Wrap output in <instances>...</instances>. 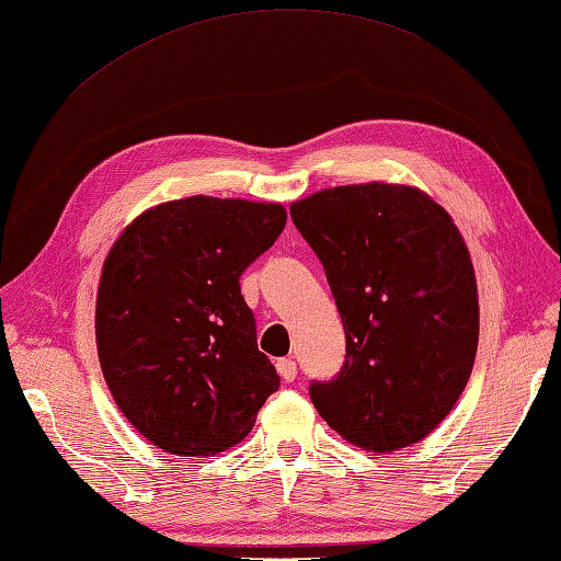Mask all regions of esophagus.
I'll use <instances>...</instances> for the list:
<instances>
[{
  "label": "esophagus",
  "instance_id": "esophagus-1",
  "mask_svg": "<svg viewBox=\"0 0 561 561\" xmlns=\"http://www.w3.org/2000/svg\"><path fill=\"white\" fill-rule=\"evenodd\" d=\"M277 373L282 375L284 382H291L294 378H297V363H294L291 358H282V360H277Z\"/></svg>",
  "mask_w": 561,
  "mask_h": 561
}]
</instances>
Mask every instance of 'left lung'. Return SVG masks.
Masks as SVG:
<instances>
[{"label":"left lung","instance_id":"left-lung-1","mask_svg":"<svg viewBox=\"0 0 561 561\" xmlns=\"http://www.w3.org/2000/svg\"><path fill=\"white\" fill-rule=\"evenodd\" d=\"M345 329V363L311 402L343 439L394 451L451 412L478 348V294L461 232L426 193L335 186L291 203Z\"/></svg>","mask_w":561,"mask_h":561}]
</instances>
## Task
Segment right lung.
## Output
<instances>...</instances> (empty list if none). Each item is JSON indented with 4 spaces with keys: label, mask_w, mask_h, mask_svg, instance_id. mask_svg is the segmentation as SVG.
<instances>
[{
    "label": "right lung",
    "mask_w": 561,
    "mask_h": 561,
    "mask_svg": "<svg viewBox=\"0 0 561 561\" xmlns=\"http://www.w3.org/2000/svg\"><path fill=\"white\" fill-rule=\"evenodd\" d=\"M284 226L279 203L193 196L141 213L112 245L95 309L100 365L122 414L159 449H228L279 390L240 277Z\"/></svg>",
    "instance_id": "right-lung-1"
}]
</instances>
